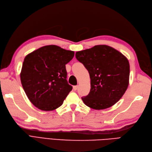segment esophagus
<instances>
[{
  "label": "esophagus",
  "instance_id": "34e87169",
  "mask_svg": "<svg viewBox=\"0 0 152 152\" xmlns=\"http://www.w3.org/2000/svg\"><path fill=\"white\" fill-rule=\"evenodd\" d=\"M77 88H78V86H74L73 87V89L74 91H76L77 89Z\"/></svg>",
  "mask_w": 152,
  "mask_h": 152
}]
</instances>
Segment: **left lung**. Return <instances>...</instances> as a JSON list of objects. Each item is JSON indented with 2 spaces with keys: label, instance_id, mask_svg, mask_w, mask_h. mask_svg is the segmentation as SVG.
Instances as JSON below:
<instances>
[{
  "label": "left lung",
  "instance_id": "left-lung-1",
  "mask_svg": "<svg viewBox=\"0 0 152 152\" xmlns=\"http://www.w3.org/2000/svg\"><path fill=\"white\" fill-rule=\"evenodd\" d=\"M75 57L90 75V92L82 98L84 104L94 110H103L118 102L129 80L130 66L127 58L107 45L78 51Z\"/></svg>",
  "mask_w": 152,
  "mask_h": 152
}]
</instances>
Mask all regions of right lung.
I'll use <instances>...</instances> for the list:
<instances>
[{
  "label": "right lung",
  "mask_w": 152,
  "mask_h": 152,
  "mask_svg": "<svg viewBox=\"0 0 152 152\" xmlns=\"http://www.w3.org/2000/svg\"><path fill=\"white\" fill-rule=\"evenodd\" d=\"M74 52L55 45L43 46L25 58L20 79L27 97L35 107L52 111L62 105L72 86L66 80L65 65Z\"/></svg>",
  "instance_id": "1"
}]
</instances>
